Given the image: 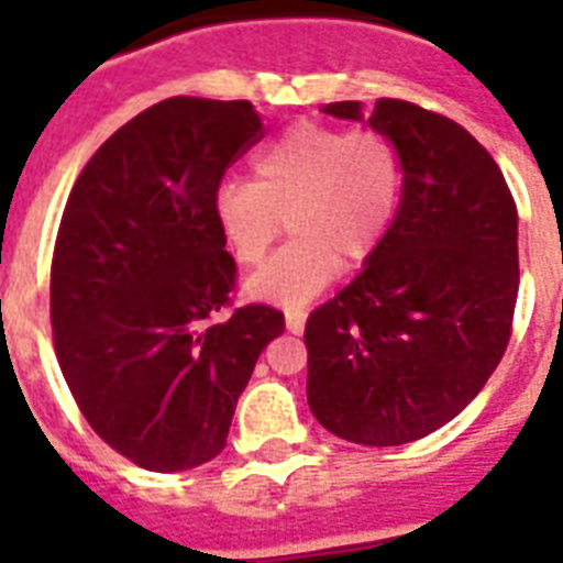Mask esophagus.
Listing matches in <instances>:
<instances>
[{
    "label": "esophagus",
    "instance_id": "34e87169",
    "mask_svg": "<svg viewBox=\"0 0 563 563\" xmlns=\"http://www.w3.org/2000/svg\"><path fill=\"white\" fill-rule=\"evenodd\" d=\"M303 327H307V312H303V309H289V312H286V330L300 335L303 333Z\"/></svg>",
    "mask_w": 563,
    "mask_h": 563
}]
</instances>
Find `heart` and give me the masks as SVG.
Listing matches in <instances>:
<instances>
[{
    "instance_id": "obj_1",
    "label": "heart",
    "mask_w": 563,
    "mask_h": 563,
    "mask_svg": "<svg viewBox=\"0 0 563 563\" xmlns=\"http://www.w3.org/2000/svg\"><path fill=\"white\" fill-rule=\"evenodd\" d=\"M400 157L376 131L298 122L254 161V184L224 180L212 210L239 265L254 268L289 221L291 242L247 283L277 307H307L342 268L383 247L400 203Z\"/></svg>"
}]
</instances>
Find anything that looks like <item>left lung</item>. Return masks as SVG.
Wrapping results in <instances>:
<instances>
[{"instance_id": "obj_1", "label": "left lung", "mask_w": 563, "mask_h": 563, "mask_svg": "<svg viewBox=\"0 0 563 563\" xmlns=\"http://www.w3.org/2000/svg\"><path fill=\"white\" fill-rule=\"evenodd\" d=\"M324 113L362 119L360 101ZM368 125L400 157V207L360 277L309 316L307 400L333 435L397 446L450 423L497 371L520 286L517 207L453 119L379 99Z\"/></svg>"}]
</instances>
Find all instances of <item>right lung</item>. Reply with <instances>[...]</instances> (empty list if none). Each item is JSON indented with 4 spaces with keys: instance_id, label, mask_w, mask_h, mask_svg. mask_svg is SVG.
<instances>
[{
    "instance_id": "add662e5",
    "label": "right lung",
    "mask_w": 563,
    "mask_h": 563,
    "mask_svg": "<svg viewBox=\"0 0 563 563\" xmlns=\"http://www.w3.org/2000/svg\"><path fill=\"white\" fill-rule=\"evenodd\" d=\"M263 140L251 101L175 96L119 128L75 180L52 256L64 379L96 435L154 473L224 450L283 312L233 303L216 192Z\"/></svg>"
}]
</instances>
